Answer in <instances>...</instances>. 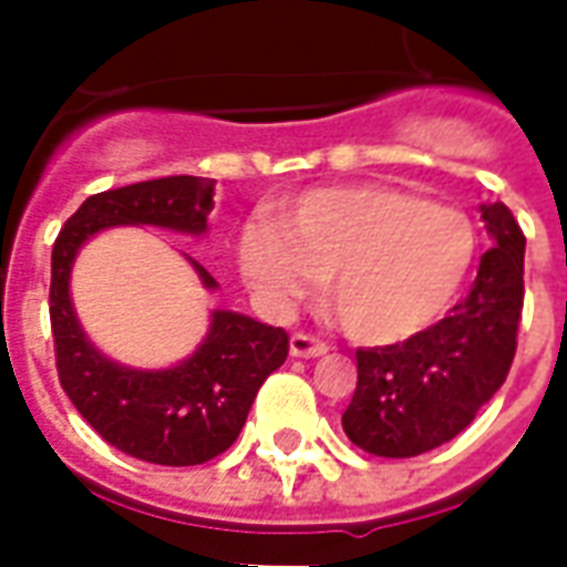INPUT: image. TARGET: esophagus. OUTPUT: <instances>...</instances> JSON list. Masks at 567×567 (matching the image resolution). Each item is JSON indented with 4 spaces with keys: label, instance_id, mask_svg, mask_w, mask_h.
Returning <instances> with one entry per match:
<instances>
[{
    "label": "esophagus",
    "instance_id": "34e87169",
    "mask_svg": "<svg viewBox=\"0 0 567 567\" xmlns=\"http://www.w3.org/2000/svg\"><path fill=\"white\" fill-rule=\"evenodd\" d=\"M288 349H291V355L295 358L328 355V343H321L319 337H309V333H295V337H291V343H288Z\"/></svg>",
    "mask_w": 567,
    "mask_h": 567
}]
</instances>
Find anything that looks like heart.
Wrapping results in <instances>:
<instances>
[{"label": "heart", "instance_id": "obj_1", "mask_svg": "<svg viewBox=\"0 0 567 567\" xmlns=\"http://www.w3.org/2000/svg\"><path fill=\"white\" fill-rule=\"evenodd\" d=\"M476 255L471 218L385 185L319 187L258 215L239 236V270L270 309L295 307L331 276V307L361 343L427 331L462 291Z\"/></svg>", "mask_w": 567, "mask_h": 567}]
</instances>
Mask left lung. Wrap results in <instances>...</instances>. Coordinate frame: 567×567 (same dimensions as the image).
<instances>
[{"mask_svg": "<svg viewBox=\"0 0 567 567\" xmlns=\"http://www.w3.org/2000/svg\"><path fill=\"white\" fill-rule=\"evenodd\" d=\"M492 248L464 300L404 343L358 349L346 437L370 455L413 458L450 443L492 401L516 355L525 236L504 203H483Z\"/></svg>", "mask_w": 567, "mask_h": 567, "instance_id": "8db88e82", "label": "left lung"}]
</instances>
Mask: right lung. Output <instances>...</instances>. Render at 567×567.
Listing matches in <instances>:
<instances>
[{
	"instance_id": "1",
	"label": "right lung",
	"mask_w": 567,
	"mask_h": 567,
	"mask_svg": "<svg viewBox=\"0 0 567 567\" xmlns=\"http://www.w3.org/2000/svg\"><path fill=\"white\" fill-rule=\"evenodd\" d=\"M215 182L169 175L93 194L63 224L51 255V331L56 373L87 425L115 450L166 467L203 464L234 446L255 394L288 358V333L234 309H212L203 343L163 370H140L103 355L81 328L69 279L81 246L109 227H163L203 236L215 209ZM187 258V255H185ZM206 291L218 282L187 258Z\"/></svg>"
}]
</instances>
